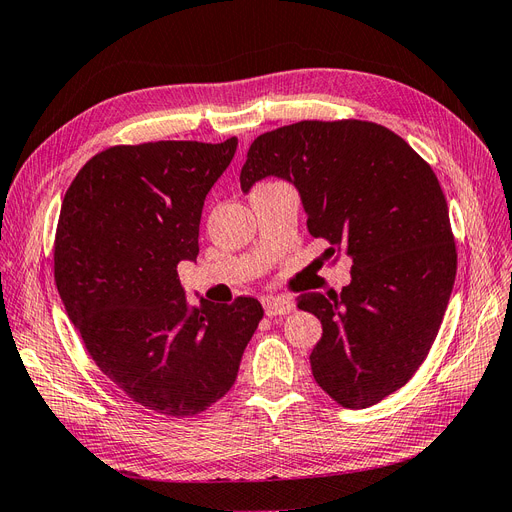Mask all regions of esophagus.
<instances>
[{"label": "esophagus", "mask_w": 512, "mask_h": 512, "mask_svg": "<svg viewBox=\"0 0 512 512\" xmlns=\"http://www.w3.org/2000/svg\"><path fill=\"white\" fill-rule=\"evenodd\" d=\"M262 305H265L267 316H284L294 309V303L288 297H267L262 299Z\"/></svg>", "instance_id": "obj_1"}]
</instances>
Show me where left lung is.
<instances>
[{
	"mask_svg": "<svg viewBox=\"0 0 512 512\" xmlns=\"http://www.w3.org/2000/svg\"><path fill=\"white\" fill-rule=\"evenodd\" d=\"M277 177L301 196L324 254L352 260L342 292H307L299 309L322 322L309 354L324 393L369 408L421 367L451 299L457 252L436 173L371 121H299L260 134L241 168V190Z\"/></svg>",
	"mask_w": 512,
	"mask_h": 512,
	"instance_id": "obj_1",
	"label": "left lung"
}]
</instances>
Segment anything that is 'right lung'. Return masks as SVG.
<instances>
[{
    "label": "right lung",
    "instance_id": "right-lung-1",
    "mask_svg": "<svg viewBox=\"0 0 512 512\" xmlns=\"http://www.w3.org/2000/svg\"><path fill=\"white\" fill-rule=\"evenodd\" d=\"M237 151L224 143L158 141L91 158L64 196L55 284L102 374L166 416L205 412L235 384L262 305L190 307L179 262H196L213 183Z\"/></svg>",
    "mask_w": 512,
    "mask_h": 512
}]
</instances>
